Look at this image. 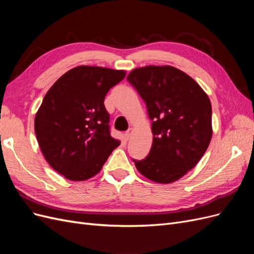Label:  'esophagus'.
<instances>
[{
    "mask_svg": "<svg viewBox=\"0 0 254 254\" xmlns=\"http://www.w3.org/2000/svg\"><path fill=\"white\" fill-rule=\"evenodd\" d=\"M131 134H132V129H129L128 131H126V132L124 133V139H125V141H128V140L130 139V136H131Z\"/></svg>",
    "mask_w": 254,
    "mask_h": 254,
    "instance_id": "1",
    "label": "esophagus"
}]
</instances>
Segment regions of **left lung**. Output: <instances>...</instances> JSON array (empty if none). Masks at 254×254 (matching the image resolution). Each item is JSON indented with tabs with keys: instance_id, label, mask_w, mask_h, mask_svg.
<instances>
[{
	"instance_id": "1",
	"label": "left lung",
	"mask_w": 254,
	"mask_h": 254,
	"mask_svg": "<svg viewBox=\"0 0 254 254\" xmlns=\"http://www.w3.org/2000/svg\"><path fill=\"white\" fill-rule=\"evenodd\" d=\"M147 107L153 135L136 170L157 183H172L193 168L212 139L210 98L187 73L172 65L136 67L127 76Z\"/></svg>"
}]
</instances>
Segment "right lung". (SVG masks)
Here are the masks:
<instances>
[{
    "mask_svg": "<svg viewBox=\"0 0 254 254\" xmlns=\"http://www.w3.org/2000/svg\"><path fill=\"white\" fill-rule=\"evenodd\" d=\"M125 76L124 70L79 65L45 94L35 117V132L45 160L64 178H92L120 146L121 141L110 135L104 101Z\"/></svg>",
    "mask_w": 254,
    "mask_h": 254,
    "instance_id": "right-lung-1",
    "label": "right lung"
}]
</instances>
